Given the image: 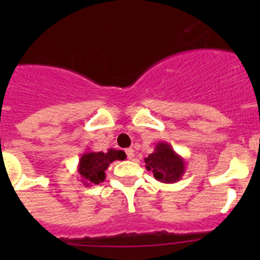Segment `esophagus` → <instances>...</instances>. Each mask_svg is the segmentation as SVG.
I'll use <instances>...</instances> for the list:
<instances>
[{"instance_id": "34e87169", "label": "esophagus", "mask_w": 260, "mask_h": 260, "mask_svg": "<svg viewBox=\"0 0 260 260\" xmlns=\"http://www.w3.org/2000/svg\"><path fill=\"white\" fill-rule=\"evenodd\" d=\"M125 153H127L128 159H133V157H135V151H133V148H127L125 149Z\"/></svg>"}]
</instances>
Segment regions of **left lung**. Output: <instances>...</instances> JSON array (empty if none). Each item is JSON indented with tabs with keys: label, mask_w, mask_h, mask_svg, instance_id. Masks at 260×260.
I'll return each mask as SVG.
<instances>
[{
	"label": "left lung",
	"mask_w": 260,
	"mask_h": 260,
	"mask_svg": "<svg viewBox=\"0 0 260 260\" xmlns=\"http://www.w3.org/2000/svg\"><path fill=\"white\" fill-rule=\"evenodd\" d=\"M146 169L153 172L154 179L159 182L174 183L185 174V159L174 151L167 142H158L154 151L145 158Z\"/></svg>",
	"instance_id": "obj_1"
}]
</instances>
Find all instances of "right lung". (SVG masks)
<instances>
[{
	"mask_svg": "<svg viewBox=\"0 0 260 260\" xmlns=\"http://www.w3.org/2000/svg\"><path fill=\"white\" fill-rule=\"evenodd\" d=\"M123 151L109 148L108 152H91L88 151L81 154L78 165V174L83 185L91 186L103 182L106 179V170L114 161L125 159Z\"/></svg>",
	"mask_w": 260,
	"mask_h": 260,
	"instance_id": "obj_1",
	"label": "right lung"
}]
</instances>
